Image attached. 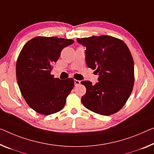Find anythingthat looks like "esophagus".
<instances>
[{"label":"esophagus","instance_id":"1","mask_svg":"<svg viewBox=\"0 0 154 154\" xmlns=\"http://www.w3.org/2000/svg\"><path fill=\"white\" fill-rule=\"evenodd\" d=\"M74 83L75 86H77V85H79L80 84V81L79 80H74Z\"/></svg>","mask_w":154,"mask_h":154}]
</instances>
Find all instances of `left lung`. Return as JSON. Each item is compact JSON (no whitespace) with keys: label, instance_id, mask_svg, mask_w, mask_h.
Instances as JSON below:
<instances>
[{"label":"left lung","instance_id":"obj_1","mask_svg":"<svg viewBox=\"0 0 154 154\" xmlns=\"http://www.w3.org/2000/svg\"><path fill=\"white\" fill-rule=\"evenodd\" d=\"M86 47L87 67L96 69L98 82L85 80L86 94L81 102L89 110L103 116L118 112L128 100L134 84V63L125 42L117 38L92 36L77 38Z\"/></svg>","mask_w":154,"mask_h":154}]
</instances>
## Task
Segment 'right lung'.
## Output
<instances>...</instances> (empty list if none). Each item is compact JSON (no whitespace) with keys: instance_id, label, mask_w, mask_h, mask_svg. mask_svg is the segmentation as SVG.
Instances as JSON below:
<instances>
[{"instance_id":"obj_1","label":"right lung","mask_w":154,"mask_h":154,"mask_svg":"<svg viewBox=\"0 0 154 154\" xmlns=\"http://www.w3.org/2000/svg\"><path fill=\"white\" fill-rule=\"evenodd\" d=\"M74 42L63 38L37 36L21 49L16 61V80L26 103L37 113L53 114L65 106L74 80L55 79L51 70L63 49Z\"/></svg>"}]
</instances>
